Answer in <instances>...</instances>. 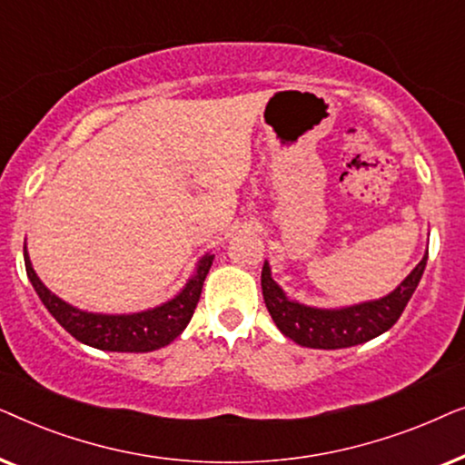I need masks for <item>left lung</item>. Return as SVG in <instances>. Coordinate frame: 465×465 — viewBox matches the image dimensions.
I'll use <instances>...</instances> for the list:
<instances>
[{"label":"left lung","instance_id":"1","mask_svg":"<svg viewBox=\"0 0 465 465\" xmlns=\"http://www.w3.org/2000/svg\"><path fill=\"white\" fill-rule=\"evenodd\" d=\"M428 264V253L421 258L396 290L377 301H366L349 307H311L285 294L272 279L269 260L262 266V296L266 309L282 330L301 347L309 349H345L377 339L400 320Z\"/></svg>","mask_w":465,"mask_h":465}]
</instances>
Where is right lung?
<instances>
[{
  "instance_id": "add662e5",
  "label": "right lung",
  "mask_w": 465,
  "mask_h": 465,
  "mask_svg": "<svg viewBox=\"0 0 465 465\" xmlns=\"http://www.w3.org/2000/svg\"><path fill=\"white\" fill-rule=\"evenodd\" d=\"M212 262L213 253H205L196 262V269L186 285L173 298L156 304V307L137 311V313H93V311L78 309L65 302L42 283L31 264L27 243H25V269H27L29 282L44 307L75 341L101 349V351L148 353L173 342L193 320L196 302L201 298L203 282L212 269Z\"/></svg>"
}]
</instances>
